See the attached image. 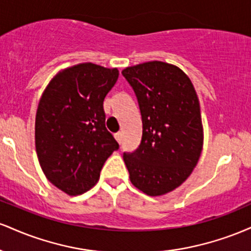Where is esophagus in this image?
Returning a JSON list of instances; mask_svg holds the SVG:
<instances>
[{
  "label": "esophagus",
  "instance_id": "1",
  "mask_svg": "<svg viewBox=\"0 0 251 251\" xmlns=\"http://www.w3.org/2000/svg\"><path fill=\"white\" fill-rule=\"evenodd\" d=\"M114 138H116L118 143L122 144V142H123V133H122V132H118V133L114 134Z\"/></svg>",
  "mask_w": 251,
  "mask_h": 251
}]
</instances>
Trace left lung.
I'll return each instance as SVG.
<instances>
[{
  "instance_id": "8db88e82",
  "label": "left lung",
  "mask_w": 251,
  "mask_h": 251,
  "mask_svg": "<svg viewBox=\"0 0 251 251\" xmlns=\"http://www.w3.org/2000/svg\"><path fill=\"white\" fill-rule=\"evenodd\" d=\"M143 120L142 143L124 153L129 180L148 196H162L184 183L203 150L200 100L190 77L177 66L149 61L126 67Z\"/></svg>"
}]
</instances>
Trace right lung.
I'll use <instances>...</instances> for the list:
<instances>
[{
  "mask_svg": "<svg viewBox=\"0 0 251 251\" xmlns=\"http://www.w3.org/2000/svg\"><path fill=\"white\" fill-rule=\"evenodd\" d=\"M118 76L117 68L79 63L60 71L43 91L35 118L36 154L47 179L65 194L93 188L119 149L103 112V99Z\"/></svg>",
  "mask_w": 251,
  "mask_h": 251,
  "instance_id": "add662e5",
  "label": "right lung"
}]
</instances>
